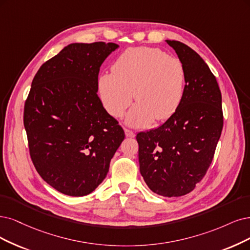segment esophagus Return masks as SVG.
<instances>
[{"label": "esophagus", "mask_w": 250, "mask_h": 250, "mask_svg": "<svg viewBox=\"0 0 250 250\" xmlns=\"http://www.w3.org/2000/svg\"><path fill=\"white\" fill-rule=\"evenodd\" d=\"M125 136L128 137V138H134L135 137V133L131 130H128V128H125Z\"/></svg>", "instance_id": "esophagus-1"}]
</instances>
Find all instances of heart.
<instances>
[{"instance_id":"obj_1","label":"heart","mask_w":250,"mask_h":250,"mask_svg":"<svg viewBox=\"0 0 250 250\" xmlns=\"http://www.w3.org/2000/svg\"><path fill=\"white\" fill-rule=\"evenodd\" d=\"M186 85L181 61L154 47L125 50L115 60L112 72L101 74L98 91L102 103L114 117H122L138 100L126 116L128 125L145 126L152 119L171 117L180 106Z\"/></svg>"}]
</instances>
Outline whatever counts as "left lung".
Segmentation results:
<instances>
[{"label": "left lung", "mask_w": 250, "mask_h": 250, "mask_svg": "<svg viewBox=\"0 0 250 250\" xmlns=\"http://www.w3.org/2000/svg\"><path fill=\"white\" fill-rule=\"evenodd\" d=\"M186 71L183 99L167 122L137 134L140 173L148 188L164 197L190 192L205 176L223 131L221 92L200 55L179 41L167 40Z\"/></svg>", "instance_id": "1"}]
</instances>
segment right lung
Masks as SVG:
<instances>
[{"mask_svg": "<svg viewBox=\"0 0 250 250\" xmlns=\"http://www.w3.org/2000/svg\"><path fill=\"white\" fill-rule=\"evenodd\" d=\"M115 43H73L45 62L23 110L31 160L42 179L72 197L103 181L125 132L98 96L101 64Z\"/></svg>", "mask_w": 250, "mask_h": 250, "instance_id": "right-lung-1", "label": "right lung"}]
</instances>
